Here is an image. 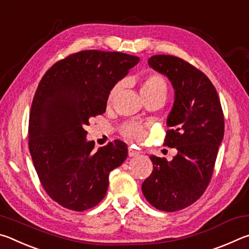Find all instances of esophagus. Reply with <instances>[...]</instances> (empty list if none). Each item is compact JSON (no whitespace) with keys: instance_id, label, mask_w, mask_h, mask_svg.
<instances>
[{"instance_id":"obj_1","label":"esophagus","mask_w":249,"mask_h":249,"mask_svg":"<svg viewBox=\"0 0 249 249\" xmlns=\"http://www.w3.org/2000/svg\"><path fill=\"white\" fill-rule=\"evenodd\" d=\"M140 155V151L132 148V147H129L128 148V156L129 157H135V156H138Z\"/></svg>"}]
</instances>
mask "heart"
Masks as SVG:
<instances>
[{"label": "heart", "instance_id": "obj_1", "mask_svg": "<svg viewBox=\"0 0 249 249\" xmlns=\"http://www.w3.org/2000/svg\"><path fill=\"white\" fill-rule=\"evenodd\" d=\"M122 89V83H116L107 95V103H112ZM141 92L145 100L165 99L168 94V84L163 75L157 72L147 73L141 84ZM122 136L127 140L142 142L147 135L146 126L138 123H126L121 128Z\"/></svg>", "mask_w": 249, "mask_h": 249}]
</instances>
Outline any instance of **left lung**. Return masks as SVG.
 Listing matches in <instances>:
<instances>
[{
	"label": "left lung",
	"instance_id": "left-lung-1",
	"mask_svg": "<svg viewBox=\"0 0 249 249\" xmlns=\"http://www.w3.org/2000/svg\"><path fill=\"white\" fill-rule=\"evenodd\" d=\"M148 64L167 75L176 90L165 145L178 154L171 161L150 156L153 172L142 190L154 208L175 212L195 203L209 187L224 135V114L213 83L195 66L170 54H155Z\"/></svg>",
	"mask_w": 249,
	"mask_h": 249
}]
</instances>
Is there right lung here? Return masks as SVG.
Wrapping results in <instances>:
<instances>
[{
  "label": "right lung",
  "instance_id": "right-lung-1",
  "mask_svg": "<svg viewBox=\"0 0 249 249\" xmlns=\"http://www.w3.org/2000/svg\"><path fill=\"white\" fill-rule=\"evenodd\" d=\"M138 61L119 52L82 50L54 62L40 80L29 114V151L44 190L65 209L98 205L109 172L127 157L121 141L94 151L84 127L103 114L109 91Z\"/></svg>",
  "mask_w": 249,
  "mask_h": 249
}]
</instances>
